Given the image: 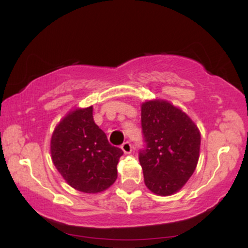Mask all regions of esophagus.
<instances>
[{"mask_svg": "<svg viewBox=\"0 0 248 248\" xmlns=\"http://www.w3.org/2000/svg\"><path fill=\"white\" fill-rule=\"evenodd\" d=\"M121 149L124 150V154H130V152H132V144L129 142H124L121 144Z\"/></svg>", "mask_w": 248, "mask_h": 248, "instance_id": "obj_1", "label": "esophagus"}]
</instances>
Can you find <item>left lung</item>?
Listing matches in <instances>:
<instances>
[{"mask_svg": "<svg viewBox=\"0 0 248 248\" xmlns=\"http://www.w3.org/2000/svg\"><path fill=\"white\" fill-rule=\"evenodd\" d=\"M143 149L139 160L144 183L160 196L177 192L197 167L201 133L183 110L164 100L141 106Z\"/></svg>", "mask_w": 248, "mask_h": 248, "instance_id": "1", "label": "left lung"}]
</instances>
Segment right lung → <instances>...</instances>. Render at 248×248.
<instances>
[{
    "instance_id": "right-lung-1",
    "label": "right lung",
    "mask_w": 248,
    "mask_h": 248,
    "mask_svg": "<svg viewBox=\"0 0 248 248\" xmlns=\"http://www.w3.org/2000/svg\"><path fill=\"white\" fill-rule=\"evenodd\" d=\"M122 154L95 124L92 106L70 112L51 138L53 164L65 181L81 192L98 193L112 186Z\"/></svg>"
}]
</instances>
